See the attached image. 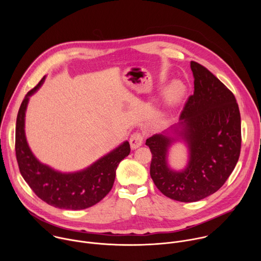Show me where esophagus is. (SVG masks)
Returning <instances> with one entry per match:
<instances>
[{
	"mask_svg": "<svg viewBox=\"0 0 261 261\" xmlns=\"http://www.w3.org/2000/svg\"><path fill=\"white\" fill-rule=\"evenodd\" d=\"M143 135L140 132H134L130 137V145L131 148L135 150V148L139 147L143 142Z\"/></svg>",
	"mask_w": 261,
	"mask_h": 261,
	"instance_id": "esophagus-1",
	"label": "esophagus"
}]
</instances>
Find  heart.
I'll return each instance as SVG.
<instances>
[{
  "label": "heart",
  "mask_w": 261,
  "mask_h": 261,
  "mask_svg": "<svg viewBox=\"0 0 261 261\" xmlns=\"http://www.w3.org/2000/svg\"><path fill=\"white\" fill-rule=\"evenodd\" d=\"M185 94V86L179 81L172 82L164 93L165 101L172 105L176 104Z\"/></svg>",
  "instance_id": "heart-1"
}]
</instances>
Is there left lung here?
<instances>
[{
  "mask_svg": "<svg viewBox=\"0 0 261 261\" xmlns=\"http://www.w3.org/2000/svg\"><path fill=\"white\" fill-rule=\"evenodd\" d=\"M194 93L168 133L155 134L145 144L152 153L151 177L165 196L181 202L201 200L217 192L233 171L241 153V115L236 97L202 65L191 62ZM184 140L190 161L180 172L167 163L168 148Z\"/></svg>",
  "mask_w": 261,
  "mask_h": 261,
  "instance_id": "1",
  "label": "left lung"
}]
</instances>
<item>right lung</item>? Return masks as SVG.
<instances>
[{
	"mask_svg": "<svg viewBox=\"0 0 261 261\" xmlns=\"http://www.w3.org/2000/svg\"><path fill=\"white\" fill-rule=\"evenodd\" d=\"M45 76L25 95L16 119L15 153L19 171L33 192L40 199L59 208L85 210L103 199L111 190L119 163L130 154V144L123 142L90 167L63 173L40 163L33 155L24 134V116L30 96L43 84Z\"/></svg>",
	"mask_w": 261,
	"mask_h": 261,
	"instance_id": "1",
	"label": "right lung"
}]
</instances>
